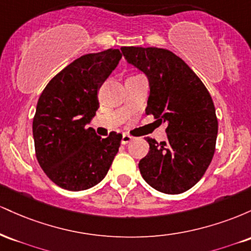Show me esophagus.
<instances>
[{
	"label": "esophagus",
	"instance_id": "esophagus-1",
	"mask_svg": "<svg viewBox=\"0 0 251 251\" xmlns=\"http://www.w3.org/2000/svg\"><path fill=\"white\" fill-rule=\"evenodd\" d=\"M132 140H133V138H132L131 135L124 134L123 138H122V144H123V145H126V144H128L129 142H132Z\"/></svg>",
	"mask_w": 251,
	"mask_h": 251
}]
</instances>
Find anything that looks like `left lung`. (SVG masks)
<instances>
[{"label":"left lung","instance_id":"obj_1","mask_svg":"<svg viewBox=\"0 0 251 251\" xmlns=\"http://www.w3.org/2000/svg\"><path fill=\"white\" fill-rule=\"evenodd\" d=\"M129 65L145 74L150 94L146 114L168 124L166 142L146 138L149 153L139 162L143 178L168 195L191 189L215 153L218 123L210 93L179 56L155 47H122Z\"/></svg>","mask_w":251,"mask_h":251}]
</instances>
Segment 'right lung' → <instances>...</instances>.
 Wrapping results in <instances>:
<instances>
[{"label": "right lung", "instance_id": "right-lung-1", "mask_svg": "<svg viewBox=\"0 0 251 251\" xmlns=\"http://www.w3.org/2000/svg\"><path fill=\"white\" fill-rule=\"evenodd\" d=\"M122 59L119 50L86 54L48 82L36 105L33 137L37 162L50 179L70 191L87 190L107 175L123 135L99 137L88 127L98 92Z\"/></svg>", "mask_w": 251, "mask_h": 251}]
</instances>
